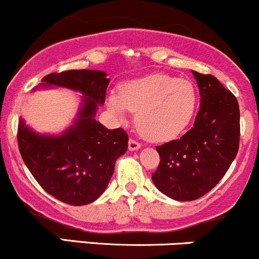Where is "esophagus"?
Listing matches in <instances>:
<instances>
[{
	"label": "esophagus",
	"mask_w": 259,
	"mask_h": 259,
	"mask_svg": "<svg viewBox=\"0 0 259 259\" xmlns=\"http://www.w3.org/2000/svg\"><path fill=\"white\" fill-rule=\"evenodd\" d=\"M129 151H138V150H140V148H141V144H139L138 141H135V140H133V139H130L129 140Z\"/></svg>",
	"instance_id": "1"
}]
</instances>
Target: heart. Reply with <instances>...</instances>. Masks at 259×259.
I'll use <instances>...</instances> for the list:
<instances>
[{"label":"heart","mask_w":259,"mask_h":259,"mask_svg":"<svg viewBox=\"0 0 259 259\" xmlns=\"http://www.w3.org/2000/svg\"><path fill=\"white\" fill-rule=\"evenodd\" d=\"M109 111L124 119L136 112L140 133L151 141L163 142L179 136L189 126L197 106L194 85L167 74H151L129 80L107 97Z\"/></svg>","instance_id":"b5f03b06"}]
</instances>
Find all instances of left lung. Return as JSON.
<instances>
[{"mask_svg": "<svg viewBox=\"0 0 259 259\" xmlns=\"http://www.w3.org/2000/svg\"><path fill=\"white\" fill-rule=\"evenodd\" d=\"M200 89L194 126L179 140L157 146L159 165L152 181L177 201H194L214 187L239 151L240 109L236 97L213 75L192 70Z\"/></svg>", "mask_w": 259, "mask_h": 259, "instance_id": "obj_1", "label": "left lung"}]
</instances>
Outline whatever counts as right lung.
I'll return each mask as SVG.
<instances>
[{
  "instance_id": "add662e5",
  "label": "right lung",
  "mask_w": 259,
  "mask_h": 259,
  "mask_svg": "<svg viewBox=\"0 0 259 259\" xmlns=\"http://www.w3.org/2000/svg\"><path fill=\"white\" fill-rule=\"evenodd\" d=\"M107 74L102 70L52 73L34 89L64 88L81 94L76 118L59 135L34 132L20 117L18 146L35 180L46 192L72 206H84L105 192L115 160L127 150V134L109 130L95 119L105 103Z\"/></svg>"
}]
</instances>
